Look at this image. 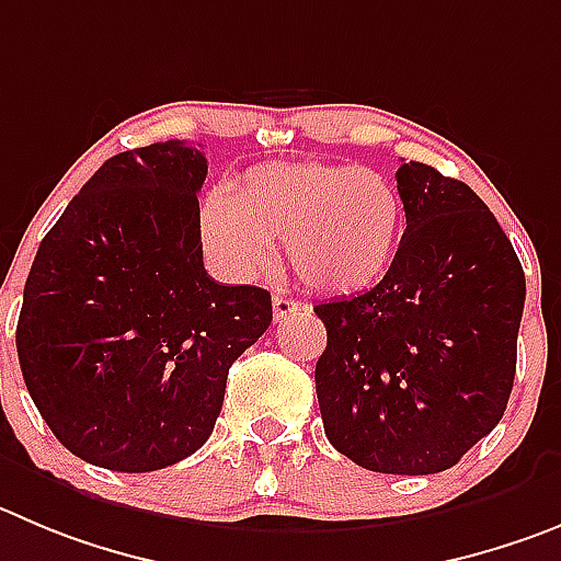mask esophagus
I'll list each match as a JSON object with an SVG mask.
<instances>
[{
	"label": "esophagus",
	"mask_w": 561,
	"mask_h": 561,
	"mask_svg": "<svg viewBox=\"0 0 561 561\" xmlns=\"http://www.w3.org/2000/svg\"><path fill=\"white\" fill-rule=\"evenodd\" d=\"M271 307H274V318L276 321H285L287 316H293L296 310H301V301H293V298L287 296H279V293H274V298H271Z\"/></svg>",
	"instance_id": "1"
}]
</instances>
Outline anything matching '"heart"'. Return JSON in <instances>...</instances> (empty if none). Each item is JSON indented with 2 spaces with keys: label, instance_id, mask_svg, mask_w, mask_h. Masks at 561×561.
Segmentation results:
<instances>
[{
  "label": "heart",
  "instance_id": "1",
  "mask_svg": "<svg viewBox=\"0 0 561 561\" xmlns=\"http://www.w3.org/2000/svg\"><path fill=\"white\" fill-rule=\"evenodd\" d=\"M404 229L399 191L379 171L316 160L263 162L204 196L198 232L209 263L254 279L282 238L287 265L318 293H357L390 268Z\"/></svg>",
  "mask_w": 561,
  "mask_h": 561
}]
</instances>
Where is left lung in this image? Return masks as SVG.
<instances>
[{"label": "left lung", "instance_id": "left-lung-1", "mask_svg": "<svg viewBox=\"0 0 561 561\" xmlns=\"http://www.w3.org/2000/svg\"><path fill=\"white\" fill-rule=\"evenodd\" d=\"M407 229L385 279L318 305L323 432L376 473L448 470L504 417L526 276L465 182L423 162L396 171Z\"/></svg>", "mask_w": 561, "mask_h": 561}]
</instances>
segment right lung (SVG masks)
<instances>
[{
	"mask_svg": "<svg viewBox=\"0 0 561 561\" xmlns=\"http://www.w3.org/2000/svg\"><path fill=\"white\" fill-rule=\"evenodd\" d=\"M207 157L165 140L110 157L41 240L15 348L30 399L75 457L149 473L191 457L234 359L274 321L271 293L207 276Z\"/></svg>",
	"mask_w": 561,
	"mask_h": 561,
	"instance_id": "1",
	"label": "right lung"
}]
</instances>
